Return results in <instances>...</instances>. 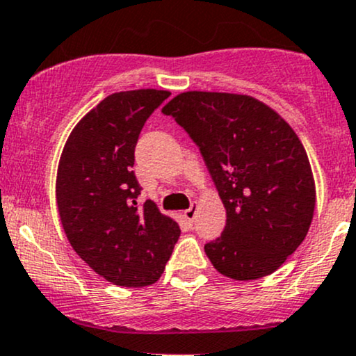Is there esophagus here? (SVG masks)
Wrapping results in <instances>:
<instances>
[{"label": "esophagus", "instance_id": "esophagus-1", "mask_svg": "<svg viewBox=\"0 0 356 356\" xmlns=\"http://www.w3.org/2000/svg\"><path fill=\"white\" fill-rule=\"evenodd\" d=\"M195 215H196V204H191V208H188V210L183 211V216H185L188 223H193Z\"/></svg>", "mask_w": 356, "mask_h": 356}]
</instances>
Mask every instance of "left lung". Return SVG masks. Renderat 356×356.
Wrapping results in <instances>:
<instances>
[{
  "mask_svg": "<svg viewBox=\"0 0 356 356\" xmlns=\"http://www.w3.org/2000/svg\"><path fill=\"white\" fill-rule=\"evenodd\" d=\"M200 146L227 227L204 245L225 277L250 282L277 271L303 243L315 213V178L293 128L240 93L185 91L161 108Z\"/></svg>",
  "mask_w": 356,
  "mask_h": 356,
  "instance_id": "left-lung-1",
  "label": "left lung"
}]
</instances>
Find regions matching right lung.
<instances>
[{"mask_svg": "<svg viewBox=\"0 0 356 356\" xmlns=\"http://www.w3.org/2000/svg\"><path fill=\"white\" fill-rule=\"evenodd\" d=\"M166 90L118 91L71 129L56 173L60 220L78 257L118 286L153 285L179 238L178 223L153 202L138 210L135 146Z\"/></svg>", "mask_w": 356, "mask_h": 356, "instance_id": "1", "label": "right lung"}]
</instances>
